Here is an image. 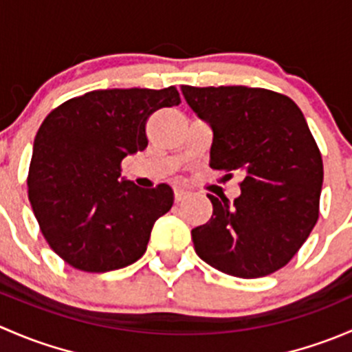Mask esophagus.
I'll use <instances>...</instances> for the list:
<instances>
[{
	"mask_svg": "<svg viewBox=\"0 0 352 352\" xmlns=\"http://www.w3.org/2000/svg\"><path fill=\"white\" fill-rule=\"evenodd\" d=\"M187 196H189V192H187V190H184V189H175V190H173V199H175L177 204H179V202H182Z\"/></svg>",
	"mask_w": 352,
	"mask_h": 352,
	"instance_id": "esophagus-1",
	"label": "esophagus"
}]
</instances>
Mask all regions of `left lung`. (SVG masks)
Returning a JSON list of instances; mask_svg holds the SVG:
<instances>
[{"label": "left lung", "mask_w": 352, "mask_h": 352, "mask_svg": "<svg viewBox=\"0 0 352 352\" xmlns=\"http://www.w3.org/2000/svg\"><path fill=\"white\" fill-rule=\"evenodd\" d=\"M180 90L212 129L211 168L243 177L233 204L208 194L212 216L192 230L196 254L236 278L272 274L293 258L318 219L324 163L303 112L265 88Z\"/></svg>", "instance_id": "1"}]
</instances>
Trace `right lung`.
Masks as SVG:
<instances>
[{
	"instance_id": "add662e5",
	"label": "right lung",
	"mask_w": 352,
	"mask_h": 352,
	"mask_svg": "<svg viewBox=\"0 0 352 352\" xmlns=\"http://www.w3.org/2000/svg\"><path fill=\"white\" fill-rule=\"evenodd\" d=\"M179 104L175 87L95 90L59 105L38 127L28 199L49 247L74 269L116 271L146 252L173 190L141 189L120 177V163L148 146L151 113Z\"/></svg>"
}]
</instances>
